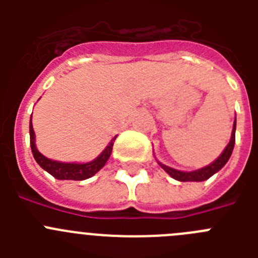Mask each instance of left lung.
I'll use <instances>...</instances> for the list:
<instances>
[{
	"instance_id": "8db88e82",
	"label": "left lung",
	"mask_w": 258,
	"mask_h": 258,
	"mask_svg": "<svg viewBox=\"0 0 258 258\" xmlns=\"http://www.w3.org/2000/svg\"><path fill=\"white\" fill-rule=\"evenodd\" d=\"M235 129H236V118H235V121H234V125H232L231 138H230V142L229 145L226 146V149L223 150L222 154H221L220 156L213 161V163L204 166V168H202V169L194 170V172H181V170L173 169V168L160 163V161H157V163H159V165H160L161 168H163V169L165 170L170 177H172V178L177 179V181H181V182L206 181V179L211 178L214 173H217L221 168H223V165L229 161L230 156H231L232 154V150H234V145H235Z\"/></svg>"
}]
</instances>
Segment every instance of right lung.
Returning a JSON list of instances; mask_svg holds the SVG:
<instances>
[{
	"label": "right lung",
	"instance_id": "add662e5",
	"mask_svg": "<svg viewBox=\"0 0 258 258\" xmlns=\"http://www.w3.org/2000/svg\"><path fill=\"white\" fill-rule=\"evenodd\" d=\"M29 138H31V149L32 154L35 160L37 161L38 165L42 168L44 170H46L47 173L55 177L56 179H74V181H84V179H88L90 177L95 174L97 172L102 169L104 166V164L107 163V160L111 156V152H112L113 142H115L116 137L111 140V142L108 143L106 149L103 150L101 155L98 157H95L93 161H89V163L84 164H77V163H60V161L51 160V159H47L46 156L41 154L40 151L36 147V136L35 131H33V125H32V115H31V121H29Z\"/></svg>",
	"mask_w": 258,
	"mask_h": 258
}]
</instances>
